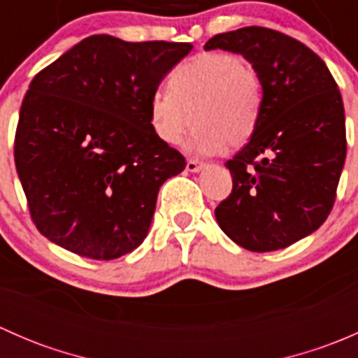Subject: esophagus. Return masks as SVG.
Instances as JSON below:
<instances>
[{"mask_svg":"<svg viewBox=\"0 0 358 358\" xmlns=\"http://www.w3.org/2000/svg\"><path fill=\"white\" fill-rule=\"evenodd\" d=\"M201 169H202V162L196 161V159H189V161H187V171L197 173L201 171Z\"/></svg>","mask_w":358,"mask_h":358,"instance_id":"obj_1","label":"esophagus"}]
</instances>
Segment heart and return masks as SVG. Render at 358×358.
Returning a JSON list of instances; mask_svg holds the SVG:
<instances>
[{"label": "heart", "instance_id": "obj_1", "mask_svg": "<svg viewBox=\"0 0 358 358\" xmlns=\"http://www.w3.org/2000/svg\"><path fill=\"white\" fill-rule=\"evenodd\" d=\"M262 103V81L255 69L234 53L206 52L176 67L169 88L152 93L150 126L162 142L176 145L192 122L189 147L211 156L251 138Z\"/></svg>", "mask_w": 358, "mask_h": 358}]
</instances>
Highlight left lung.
Instances as JSON below:
<instances>
[{"label": "left lung", "instance_id": "1", "mask_svg": "<svg viewBox=\"0 0 358 358\" xmlns=\"http://www.w3.org/2000/svg\"><path fill=\"white\" fill-rule=\"evenodd\" d=\"M239 53L262 81L248 145L227 161L232 194L215 209L220 229L255 252L284 249L329 216L346 157L341 93L324 60L282 32L243 27L204 50Z\"/></svg>", "mask_w": 358, "mask_h": 358}]
</instances>
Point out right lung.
I'll return each instance as SVG.
<instances>
[{"mask_svg":"<svg viewBox=\"0 0 358 358\" xmlns=\"http://www.w3.org/2000/svg\"><path fill=\"white\" fill-rule=\"evenodd\" d=\"M190 43L83 39L34 76L15 166L36 229L57 246L114 259L147 237L162 183L185 157L150 126V96Z\"/></svg>","mask_w":358,"mask_h":358,"instance_id":"right-lung-1","label":"right lung"}]
</instances>
